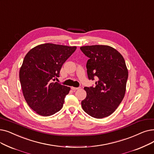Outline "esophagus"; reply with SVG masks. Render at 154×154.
Wrapping results in <instances>:
<instances>
[{
    "mask_svg": "<svg viewBox=\"0 0 154 154\" xmlns=\"http://www.w3.org/2000/svg\"><path fill=\"white\" fill-rule=\"evenodd\" d=\"M71 89L73 90V91H75V90H78L79 89H81V88H74V87H72Z\"/></svg>",
    "mask_w": 154,
    "mask_h": 154,
    "instance_id": "1",
    "label": "esophagus"
}]
</instances>
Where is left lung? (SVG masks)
<instances>
[{
    "mask_svg": "<svg viewBox=\"0 0 154 154\" xmlns=\"http://www.w3.org/2000/svg\"><path fill=\"white\" fill-rule=\"evenodd\" d=\"M89 58L86 64L89 80H97L96 86L85 87L87 96L81 102L84 111L95 118L111 115L125 96L128 77L123 56L107 45L85 46L80 48Z\"/></svg>",
    "mask_w": 154,
    "mask_h": 154,
    "instance_id": "8db88e82",
    "label": "left lung"
}]
</instances>
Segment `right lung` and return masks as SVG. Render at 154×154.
<instances>
[{"label":"right lung","instance_id":"right-lung-1","mask_svg":"<svg viewBox=\"0 0 154 154\" xmlns=\"http://www.w3.org/2000/svg\"><path fill=\"white\" fill-rule=\"evenodd\" d=\"M76 48L45 43L36 46L25 56L19 71L20 82L26 101L37 114L49 116L62 108L70 88L54 81Z\"/></svg>","mask_w":154,"mask_h":154}]
</instances>
